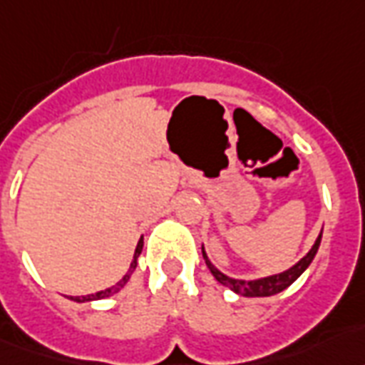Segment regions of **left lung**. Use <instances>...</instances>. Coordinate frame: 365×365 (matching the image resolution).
I'll return each mask as SVG.
<instances>
[{
  "mask_svg": "<svg viewBox=\"0 0 365 365\" xmlns=\"http://www.w3.org/2000/svg\"><path fill=\"white\" fill-rule=\"evenodd\" d=\"M321 237H323V231L319 233L317 241L313 243V247L309 249V252L303 257L302 260H297L294 267L284 270L280 274H272V276H264V278H257V280H241V278H231L227 274H223L222 270L212 264V260L208 259V255L204 251V245H202V255H204V260L208 264L210 272L214 274V278L223 286H227L230 289H233L235 294L243 295V297H268V295H276L284 292L286 288H289L299 276H302L309 264L315 259V255L319 251V245H321Z\"/></svg>",
  "mask_w": 365,
  "mask_h": 365,
  "instance_id": "8db88e82",
  "label": "left lung"
}]
</instances>
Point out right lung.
Segmentation results:
<instances>
[{"label": "right lung", "instance_id": "right-lung-1", "mask_svg": "<svg viewBox=\"0 0 365 365\" xmlns=\"http://www.w3.org/2000/svg\"><path fill=\"white\" fill-rule=\"evenodd\" d=\"M142 249H143V237L140 239V243H138V247H135V252H134V259H132V264H130V268H128V272L124 274V278H122L118 284H114V286H110V288L103 289V292H97V294H89V295H71L70 299L71 302H77V303H85V302H95V299H105V297H110V295H114L116 292H120L124 286L128 284V280H130V276H132V272L135 270V267H138V257L142 255Z\"/></svg>", "mask_w": 365, "mask_h": 365}]
</instances>
